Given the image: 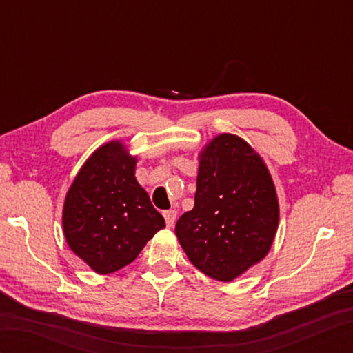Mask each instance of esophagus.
Returning <instances> with one entry per match:
<instances>
[{"mask_svg":"<svg viewBox=\"0 0 353 353\" xmlns=\"http://www.w3.org/2000/svg\"><path fill=\"white\" fill-rule=\"evenodd\" d=\"M163 216H165V223H167V226L171 228L177 219V211L176 209H170V211L163 212Z\"/></svg>","mask_w":353,"mask_h":353,"instance_id":"esophagus-1","label":"esophagus"}]
</instances>
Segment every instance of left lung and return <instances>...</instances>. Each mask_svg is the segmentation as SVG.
I'll use <instances>...</instances> for the list:
<instances>
[{"instance_id":"1","label":"left lung","mask_w":353,"mask_h":353,"mask_svg":"<svg viewBox=\"0 0 353 353\" xmlns=\"http://www.w3.org/2000/svg\"><path fill=\"white\" fill-rule=\"evenodd\" d=\"M194 208L176 223L186 256L212 279L230 282L267 256L279 224L276 186L243 138L216 134L199 154Z\"/></svg>"}]
</instances>
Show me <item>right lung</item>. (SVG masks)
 Segmentation results:
<instances>
[{"label":"right lung","mask_w":353,"mask_h":353,"mask_svg":"<svg viewBox=\"0 0 353 353\" xmlns=\"http://www.w3.org/2000/svg\"><path fill=\"white\" fill-rule=\"evenodd\" d=\"M137 161L121 141H109L88 157L66 192L65 239L99 274L129 265L165 228L163 216L134 177Z\"/></svg>","instance_id":"1"}]
</instances>
